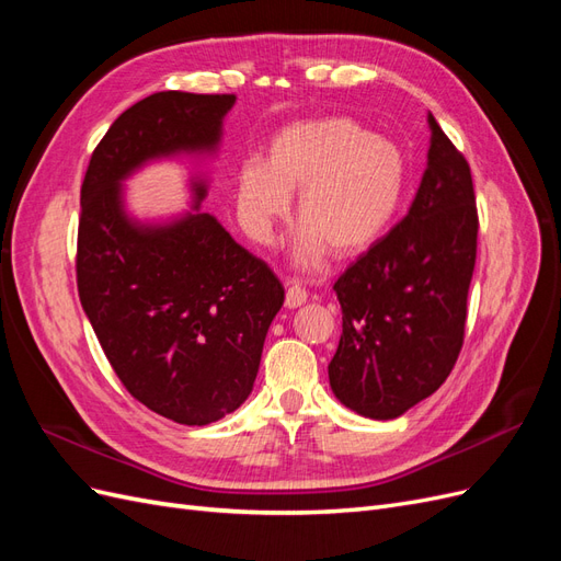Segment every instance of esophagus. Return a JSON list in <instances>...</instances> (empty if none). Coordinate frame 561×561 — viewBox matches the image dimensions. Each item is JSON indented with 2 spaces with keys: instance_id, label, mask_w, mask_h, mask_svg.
<instances>
[{
  "instance_id": "esophagus-1",
  "label": "esophagus",
  "mask_w": 561,
  "mask_h": 561,
  "mask_svg": "<svg viewBox=\"0 0 561 561\" xmlns=\"http://www.w3.org/2000/svg\"><path fill=\"white\" fill-rule=\"evenodd\" d=\"M307 299H309V295L301 285H297V283L287 285V290H285V307L287 309H299L301 304H307Z\"/></svg>"
}]
</instances>
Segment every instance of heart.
Segmentation results:
<instances>
[{"label":"heart","mask_w":561,"mask_h":561,"mask_svg":"<svg viewBox=\"0 0 561 561\" xmlns=\"http://www.w3.org/2000/svg\"><path fill=\"white\" fill-rule=\"evenodd\" d=\"M404 184L407 159L393 140L330 116L278 130L266 163L239 168L233 194L245 233L260 245L274 241L290 219V196H299L295 262L313 266L325 248L353 257L375 243L393 222Z\"/></svg>","instance_id":"obj_1"}]
</instances>
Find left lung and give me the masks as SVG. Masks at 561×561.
<instances>
[{"label":"left lung","mask_w":561,"mask_h":561,"mask_svg":"<svg viewBox=\"0 0 561 561\" xmlns=\"http://www.w3.org/2000/svg\"><path fill=\"white\" fill-rule=\"evenodd\" d=\"M428 128L410 213L334 283L342 339L328 367L332 393L375 421L433 396L463 344L478 208L470 165L431 112Z\"/></svg>","instance_id":"8db88e82"}]
</instances>
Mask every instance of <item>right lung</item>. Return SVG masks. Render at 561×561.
<instances>
[{
	"mask_svg": "<svg viewBox=\"0 0 561 561\" xmlns=\"http://www.w3.org/2000/svg\"><path fill=\"white\" fill-rule=\"evenodd\" d=\"M236 95L154 93L95 147L81 184L79 299L128 393L184 426H208L252 393L285 290L262 260L201 210L208 175L190 173L192 206L154 219L126 206V182L159 161L215 159Z\"/></svg>",
	"mask_w": 561,
	"mask_h": 561,
	"instance_id": "right-lung-1",
	"label": "right lung"
}]
</instances>
